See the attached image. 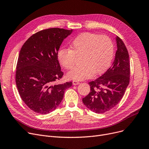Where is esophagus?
Masks as SVG:
<instances>
[{
  "label": "esophagus",
  "instance_id": "esophagus-1",
  "mask_svg": "<svg viewBox=\"0 0 149 149\" xmlns=\"http://www.w3.org/2000/svg\"><path fill=\"white\" fill-rule=\"evenodd\" d=\"M72 84H73L74 85H77V84H80V82L77 81H76V80H74V81H72Z\"/></svg>",
  "mask_w": 149,
  "mask_h": 149
}]
</instances>
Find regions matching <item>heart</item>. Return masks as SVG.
I'll return each instance as SVG.
<instances>
[{
    "label": "heart",
    "instance_id": "heart-1",
    "mask_svg": "<svg viewBox=\"0 0 149 149\" xmlns=\"http://www.w3.org/2000/svg\"><path fill=\"white\" fill-rule=\"evenodd\" d=\"M70 47V49H60L57 58L63 67L70 69L74 66L75 56H82V65L74 68L67 74L69 79L74 80L89 79L93 74H103L110 66L113 57V43L106 36L83 33L74 39Z\"/></svg>",
    "mask_w": 149,
    "mask_h": 149
}]
</instances>
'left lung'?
Wrapping results in <instances>:
<instances>
[{"instance_id": "1", "label": "left lung", "mask_w": 149, "mask_h": 149, "mask_svg": "<svg viewBox=\"0 0 149 149\" xmlns=\"http://www.w3.org/2000/svg\"><path fill=\"white\" fill-rule=\"evenodd\" d=\"M116 41L117 51L112 65L103 75L89 83L90 92L82 99L83 104L97 113L106 112L118 104L130 81L128 51L118 36Z\"/></svg>"}]
</instances>
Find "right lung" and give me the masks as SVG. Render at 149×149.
Instances as JSON below:
<instances>
[{"label":"right lung","mask_w":149,"mask_h":149,"mask_svg":"<svg viewBox=\"0 0 149 149\" xmlns=\"http://www.w3.org/2000/svg\"><path fill=\"white\" fill-rule=\"evenodd\" d=\"M72 30L53 28L31 36L20 49L15 70L19 95L33 111L46 114L54 111L72 82L57 84L63 75L57 58L60 46Z\"/></svg>","instance_id":"add662e5"}]
</instances>
